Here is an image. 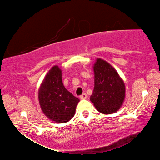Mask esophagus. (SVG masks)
<instances>
[{
	"instance_id": "esophagus-1",
	"label": "esophagus",
	"mask_w": 160,
	"mask_h": 160,
	"mask_svg": "<svg viewBox=\"0 0 160 160\" xmlns=\"http://www.w3.org/2000/svg\"><path fill=\"white\" fill-rule=\"evenodd\" d=\"M86 98H87V95H86V93H82V94L80 96V99H86Z\"/></svg>"
}]
</instances>
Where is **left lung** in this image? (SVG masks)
<instances>
[{"label":"left lung","mask_w":160,"mask_h":160,"mask_svg":"<svg viewBox=\"0 0 160 160\" xmlns=\"http://www.w3.org/2000/svg\"><path fill=\"white\" fill-rule=\"evenodd\" d=\"M93 70L95 86L90 101L101 113H115L124 102L126 88L123 80L117 71L102 58H97Z\"/></svg>","instance_id":"obj_1"}]
</instances>
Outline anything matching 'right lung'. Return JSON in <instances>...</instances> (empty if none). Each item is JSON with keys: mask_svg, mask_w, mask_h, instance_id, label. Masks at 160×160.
<instances>
[{"mask_svg": "<svg viewBox=\"0 0 160 160\" xmlns=\"http://www.w3.org/2000/svg\"><path fill=\"white\" fill-rule=\"evenodd\" d=\"M38 99L42 111L56 122H68L74 117L80 102L64 86L62 70L57 65L49 71L43 79L38 92Z\"/></svg>", "mask_w": 160, "mask_h": 160, "instance_id": "right-lung-1", "label": "right lung"}]
</instances>
